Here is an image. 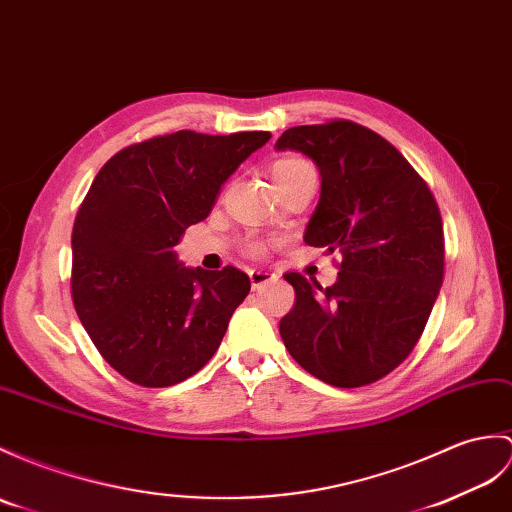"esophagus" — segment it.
<instances>
[{
    "mask_svg": "<svg viewBox=\"0 0 512 512\" xmlns=\"http://www.w3.org/2000/svg\"><path fill=\"white\" fill-rule=\"evenodd\" d=\"M248 277H251V283H253V290H259L261 285H266L268 281L275 279V275H272L270 270H251L248 272Z\"/></svg>",
    "mask_w": 512,
    "mask_h": 512,
    "instance_id": "esophagus-1",
    "label": "esophagus"
}]
</instances>
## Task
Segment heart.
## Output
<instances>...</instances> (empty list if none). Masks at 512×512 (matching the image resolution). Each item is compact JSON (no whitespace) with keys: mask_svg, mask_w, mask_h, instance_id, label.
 <instances>
[{"mask_svg":"<svg viewBox=\"0 0 512 512\" xmlns=\"http://www.w3.org/2000/svg\"><path fill=\"white\" fill-rule=\"evenodd\" d=\"M305 165H310V163H305V161H301V159H292V157L275 161V163L270 165L272 183H275V187H277V185H281V183L285 181V178H288L290 174H294L296 170L305 168ZM248 251H251L253 255H257V253L264 251V246H261V242H251V244H248Z\"/></svg>","mask_w":512,"mask_h":512,"instance_id":"1","label":"heart"}]
</instances>
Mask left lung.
<instances>
[{
  "mask_svg": "<svg viewBox=\"0 0 512 512\" xmlns=\"http://www.w3.org/2000/svg\"><path fill=\"white\" fill-rule=\"evenodd\" d=\"M275 148L316 163L320 200L303 240L342 255L325 290L283 275L296 292L279 323L285 349L331 386L373 384L412 353L443 285L441 211L406 157L355 122L294 126Z\"/></svg>",
  "mask_w": 512,
  "mask_h": 512,
  "instance_id": "1",
  "label": "left lung"
}]
</instances>
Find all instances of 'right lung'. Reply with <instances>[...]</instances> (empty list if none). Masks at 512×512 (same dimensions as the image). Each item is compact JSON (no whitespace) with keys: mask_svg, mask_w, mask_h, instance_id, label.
<instances>
[{"mask_svg":"<svg viewBox=\"0 0 512 512\" xmlns=\"http://www.w3.org/2000/svg\"><path fill=\"white\" fill-rule=\"evenodd\" d=\"M268 139L178 130L120 150L93 178L71 233V299L102 358L130 382L174 386L218 351L251 279L233 266L187 268L174 246Z\"/></svg>","mask_w":512,"mask_h":512,"instance_id":"add662e5","label":"right lung"}]
</instances>
